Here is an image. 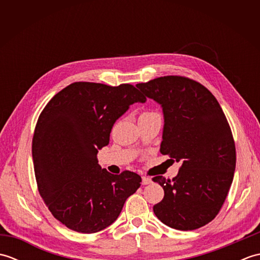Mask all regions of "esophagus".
<instances>
[{"instance_id":"1","label":"esophagus","mask_w":260,"mask_h":260,"mask_svg":"<svg viewBox=\"0 0 260 260\" xmlns=\"http://www.w3.org/2000/svg\"><path fill=\"white\" fill-rule=\"evenodd\" d=\"M152 183V179L147 178V176H143L142 178V184L143 185H147V184H151Z\"/></svg>"}]
</instances>
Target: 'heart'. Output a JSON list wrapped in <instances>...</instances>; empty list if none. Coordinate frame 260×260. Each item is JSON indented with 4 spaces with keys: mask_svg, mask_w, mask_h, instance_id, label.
Returning <instances> with one entry per match:
<instances>
[{
    "mask_svg": "<svg viewBox=\"0 0 260 260\" xmlns=\"http://www.w3.org/2000/svg\"><path fill=\"white\" fill-rule=\"evenodd\" d=\"M154 115H157L156 113H153V112H145V113H142V115L140 116V118H145V117H151V116Z\"/></svg>",
    "mask_w": 260,
    "mask_h": 260,
    "instance_id": "1",
    "label": "heart"
}]
</instances>
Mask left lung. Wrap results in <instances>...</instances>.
<instances>
[{
    "label": "left lung",
    "instance_id": "8db88e82",
    "mask_svg": "<svg viewBox=\"0 0 260 260\" xmlns=\"http://www.w3.org/2000/svg\"><path fill=\"white\" fill-rule=\"evenodd\" d=\"M136 87L162 107L159 152L182 163L173 180L153 178L164 190L153 211L171 228H201L218 214L233 183L236 147L227 118L212 93L185 77H159Z\"/></svg>",
    "mask_w": 260,
    "mask_h": 260
}]
</instances>
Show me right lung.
<instances>
[{
    "mask_svg": "<svg viewBox=\"0 0 260 260\" xmlns=\"http://www.w3.org/2000/svg\"><path fill=\"white\" fill-rule=\"evenodd\" d=\"M146 98L133 85L74 82L39 116L32 158L39 193L57 220L81 234L98 233L118 218L141 186L139 174L102 169L98 151L108 145L115 121Z\"/></svg>",
    "mask_w": 260,
    "mask_h": 260,
    "instance_id": "obj_1",
    "label": "right lung"
}]
</instances>
